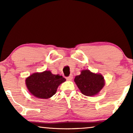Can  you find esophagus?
Masks as SVG:
<instances>
[{
  "mask_svg": "<svg viewBox=\"0 0 133 133\" xmlns=\"http://www.w3.org/2000/svg\"><path fill=\"white\" fill-rule=\"evenodd\" d=\"M73 75H70V76H69V77H66V79H67V80H71L72 79H73Z\"/></svg>",
  "mask_w": 133,
  "mask_h": 133,
  "instance_id": "34e87169",
  "label": "esophagus"
}]
</instances>
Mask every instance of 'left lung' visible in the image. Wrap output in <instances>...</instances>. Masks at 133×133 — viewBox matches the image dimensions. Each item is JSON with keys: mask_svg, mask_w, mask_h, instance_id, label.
<instances>
[{"mask_svg": "<svg viewBox=\"0 0 133 133\" xmlns=\"http://www.w3.org/2000/svg\"><path fill=\"white\" fill-rule=\"evenodd\" d=\"M75 82L83 94L93 96L97 94L105 84L103 76L101 74L92 73L89 70H84L76 76Z\"/></svg>", "mask_w": 133, "mask_h": 133, "instance_id": "1", "label": "left lung"}]
</instances>
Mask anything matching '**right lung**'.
Here are the masks:
<instances>
[{"label": "right lung", "instance_id": "obj_1", "mask_svg": "<svg viewBox=\"0 0 133 133\" xmlns=\"http://www.w3.org/2000/svg\"><path fill=\"white\" fill-rule=\"evenodd\" d=\"M66 81L62 76L53 75L50 71L35 73L26 79L29 92L40 99L50 98L56 94L58 85Z\"/></svg>", "mask_w": 133, "mask_h": 133}]
</instances>
